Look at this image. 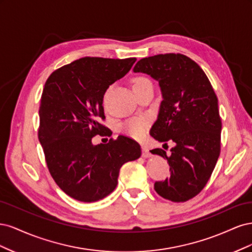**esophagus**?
Listing matches in <instances>:
<instances>
[{"label": "esophagus", "instance_id": "1", "mask_svg": "<svg viewBox=\"0 0 252 252\" xmlns=\"http://www.w3.org/2000/svg\"><path fill=\"white\" fill-rule=\"evenodd\" d=\"M142 157L143 158H149L150 152L146 146H142Z\"/></svg>", "mask_w": 252, "mask_h": 252}]
</instances>
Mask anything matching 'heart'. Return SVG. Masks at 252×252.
Returning <instances> with one entry per match:
<instances>
[{
  "label": "heart",
  "instance_id": "1",
  "mask_svg": "<svg viewBox=\"0 0 252 252\" xmlns=\"http://www.w3.org/2000/svg\"><path fill=\"white\" fill-rule=\"evenodd\" d=\"M150 82L148 79L144 77H136L132 80V87L133 90L144 85L145 83ZM149 125V121L146 118H135L132 120L127 121L126 123L122 126V131L126 135L130 136L132 139H141L145 135L147 131Z\"/></svg>",
  "mask_w": 252,
  "mask_h": 252
}]
</instances>
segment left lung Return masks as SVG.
<instances>
[{
  "label": "left lung",
  "instance_id": "obj_1",
  "mask_svg": "<svg viewBox=\"0 0 252 252\" xmlns=\"http://www.w3.org/2000/svg\"><path fill=\"white\" fill-rule=\"evenodd\" d=\"M133 71L149 74L161 87L163 101L150 135L164 145L174 143L170 156L161 148L150 150L170 166V177L156 182V191L166 200L186 202L207 184L220 156L217 94L202 68L181 53L144 58Z\"/></svg>",
  "mask_w": 252,
  "mask_h": 252
}]
</instances>
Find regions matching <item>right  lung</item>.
<instances>
[{
  "mask_svg": "<svg viewBox=\"0 0 252 252\" xmlns=\"http://www.w3.org/2000/svg\"><path fill=\"white\" fill-rule=\"evenodd\" d=\"M136 61L82 58L53 71L45 83L40 104L39 140L51 177L74 200L104 199L118 185L121 167L141 157L134 140L119 135L94 145L96 134H107L103 97Z\"/></svg>",
  "mask_w": 252,
  "mask_h": 252,
  "instance_id": "obj_1",
  "label": "right lung"
}]
</instances>
